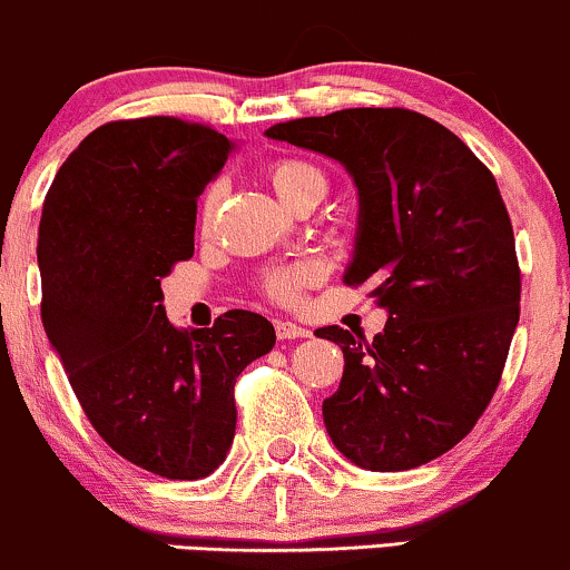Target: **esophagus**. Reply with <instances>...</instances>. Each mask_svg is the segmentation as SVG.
I'll return each instance as SVG.
<instances>
[{"label":"esophagus","instance_id":"obj_1","mask_svg":"<svg viewBox=\"0 0 570 570\" xmlns=\"http://www.w3.org/2000/svg\"><path fill=\"white\" fill-rule=\"evenodd\" d=\"M277 336L279 340H304V336H309V332L307 328H302V326H296V323H291V321H277Z\"/></svg>","mask_w":570,"mask_h":570}]
</instances>
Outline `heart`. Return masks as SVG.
<instances>
[{"instance_id": "1", "label": "heart", "mask_w": 570, "mask_h": 570, "mask_svg": "<svg viewBox=\"0 0 570 570\" xmlns=\"http://www.w3.org/2000/svg\"><path fill=\"white\" fill-rule=\"evenodd\" d=\"M268 181H272L274 193L285 200L287 206L298 204L302 198H323L326 195V174H323L317 165L307 160H296V157H283V160L272 163L266 170ZM219 187L212 185L204 195V209L200 214L209 217L214 206H217ZM317 277V268L312 263H291V266L272 268V272L263 277V291H266L268 298L279 304H293L298 302L302 291L307 287L312 279Z\"/></svg>"}]
</instances>
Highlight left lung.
<instances>
[{"instance_id":"8db88e82","label":"left lung","mask_w":570,"mask_h":570,"mask_svg":"<svg viewBox=\"0 0 570 570\" xmlns=\"http://www.w3.org/2000/svg\"><path fill=\"white\" fill-rule=\"evenodd\" d=\"M345 165L358 228L345 285L389 312L375 340L317 328L345 353L323 424L342 456L375 473L454 449L492 402L519 323L517 244L492 170L454 132L407 108H345L274 125Z\"/></svg>"}]
</instances>
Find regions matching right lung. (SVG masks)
Instances as JSON below:
<instances>
[{
	"label": "right lung",
	"instance_id": "add662e5",
	"mask_svg": "<svg viewBox=\"0 0 570 570\" xmlns=\"http://www.w3.org/2000/svg\"><path fill=\"white\" fill-rule=\"evenodd\" d=\"M230 149L223 132L176 116L108 121L62 163L42 204L48 340L97 434L174 481L225 462L236 377L277 340L247 309L195 332L165 317L160 279L193 258L198 195Z\"/></svg>",
	"mask_w": 570,
	"mask_h": 570
}]
</instances>
